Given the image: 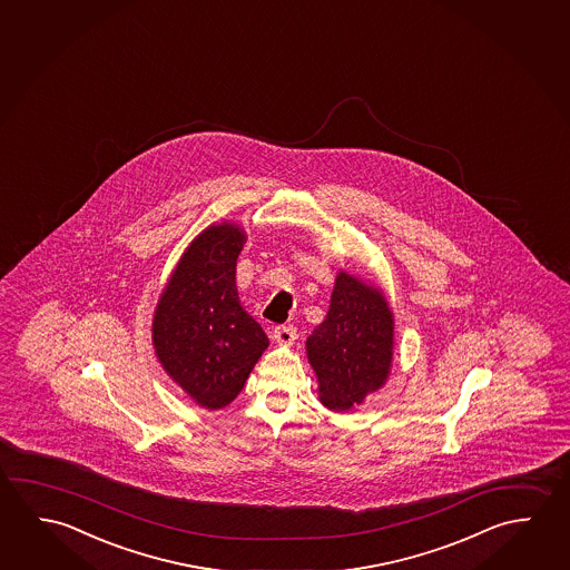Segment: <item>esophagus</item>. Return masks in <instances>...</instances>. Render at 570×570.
Returning a JSON list of instances; mask_svg holds the SVG:
<instances>
[{
  "mask_svg": "<svg viewBox=\"0 0 570 570\" xmlns=\"http://www.w3.org/2000/svg\"><path fill=\"white\" fill-rule=\"evenodd\" d=\"M296 336H298V332H296V327L294 326H276L274 327V332H272L274 342H278V344L282 345L294 344Z\"/></svg>",
  "mask_w": 570,
  "mask_h": 570,
  "instance_id": "1",
  "label": "esophagus"
}]
</instances>
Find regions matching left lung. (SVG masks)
I'll use <instances>...</instances> for the list:
<instances>
[{
  "instance_id": "obj_1",
  "label": "left lung",
  "mask_w": 570,
  "mask_h": 570,
  "mask_svg": "<svg viewBox=\"0 0 570 570\" xmlns=\"http://www.w3.org/2000/svg\"><path fill=\"white\" fill-rule=\"evenodd\" d=\"M393 320L377 289L337 276L327 316L306 342L327 410H352L382 387L392 364Z\"/></svg>"
}]
</instances>
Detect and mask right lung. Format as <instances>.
<instances>
[{"label":"right lung","mask_w":570,"mask_h":570,"mask_svg":"<svg viewBox=\"0 0 570 570\" xmlns=\"http://www.w3.org/2000/svg\"><path fill=\"white\" fill-rule=\"evenodd\" d=\"M243 243L236 226L206 228L183 254L153 322L160 364L206 410L233 402L268 347L234 286Z\"/></svg>","instance_id":"1"}]
</instances>
